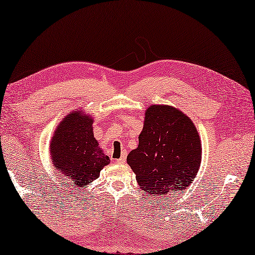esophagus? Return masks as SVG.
Returning <instances> with one entry per match:
<instances>
[{"label":"esophagus","mask_w":255,"mask_h":255,"mask_svg":"<svg viewBox=\"0 0 255 255\" xmlns=\"http://www.w3.org/2000/svg\"><path fill=\"white\" fill-rule=\"evenodd\" d=\"M125 160H127V152L125 151H123L122 152V156H121V157L117 159V163L119 164H123V163H125Z\"/></svg>","instance_id":"34e87169"}]
</instances>
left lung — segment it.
I'll return each instance as SVG.
<instances>
[{
    "label": "left lung",
    "instance_id": "obj_1",
    "mask_svg": "<svg viewBox=\"0 0 255 255\" xmlns=\"http://www.w3.org/2000/svg\"><path fill=\"white\" fill-rule=\"evenodd\" d=\"M201 159V138L194 123L166 105L147 109L138 147L127 158L141 189L155 198L189 186Z\"/></svg>",
    "mask_w": 255,
    "mask_h": 255
}]
</instances>
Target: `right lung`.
I'll return each mask as SVG.
<instances>
[{"label": "right lung", "mask_w": 255, "mask_h": 255, "mask_svg": "<svg viewBox=\"0 0 255 255\" xmlns=\"http://www.w3.org/2000/svg\"><path fill=\"white\" fill-rule=\"evenodd\" d=\"M91 115L74 111L58 125L50 144L53 166L77 187L99 178L111 159L93 135Z\"/></svg>", "instance_id": "obj_1"}]
</instances>
